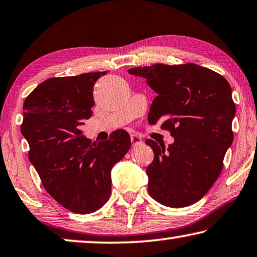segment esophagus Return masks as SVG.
Instances as JSON below:
<instances>
[{"instance_id":"1","label":"esophagus","mask_w":257,"mask_h":257,"mask_svg":"<svg viewBox=\"0 0 257 257\" xmlns=\"http://www.w3.org/2000/svg\"><path fill=\"white\" fill-rule=\"evenodd\" d=\"M130 140H132V143L134 146H138V145L143 144V140H142V138L137 135H132L130 136Z\"/></svg>"}]
</instances>
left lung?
I'll list each match as a JSON object with an SVG mask.
<instances>
[{
  "label": "left lung",
  "mask_w": 257,
  "mask_h": 257,
  "mask_svg": "<svg viewBox=\"0 0 257 257\" xmlns=\"http://www.w3.org/2000/svg\"><path fill=\"white\" fill-rule=\"evenodd\" d=\"M128 72L144 77L157 92L149 123L161 121L175 140L167 149L145 141L154 153L146 168L151 197L172 208L192 205L218 178L233 142L235 105L230 84L218 73L191 63L154 64Z\"/></svg>",
  "instance_id": "left-lung-1"
}]
</instances>
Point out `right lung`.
<instances>
[{"mask_svg":"<svg viewBox=\"0 0 257 257\" xmlns=\"http://www.w3.org/2000/svg\"><path fill=\"white\" fill-rule=\"evenodd\" d=\"M105 74L50 77L24 101L22 134L30 144V161L47 192L76 214H90L105 205L112 167L132 145L123 129L97 145L82 135L81 125L95 104L93 85Z\"/></svg>","mask_w":257,"mask_h":257,"instance_id":"obj_1","label":"right lung"}]
</instances>
